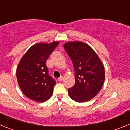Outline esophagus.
<instances>
[{
	"mask_svg": "<svg viewBox=\"0 0 130 130\" xmlns=\"http://www.w3.org/2000/svg\"><path fill=\"white\" fill-rule=\"evenodd\" d=\"M63 76H61L60 78H58V81H59V82H60V81H62V80H63Z\"/></svg>",
	"mask_w": 130,
	"mask_h": 130,
	"instance_id": "esophagus-1",
	"label": "esophagus"
}]
</instances>
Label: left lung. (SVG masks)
Instances as JSON below:
<instances>
[{"instance_id": "8db88e82", "label": "left lung", "mask_w": 130, "mask_h": 130, "mask_svg": "<svg viewBox=\"0 0 130 130\" xmlns=\"http://www.w3.org/2000/svg\"><path fill=\"white\" fill-rule=\"evenodd\" d=\"M63 46L72 60L75 72V84L68 89L69 94L78 102L89 101L102 87L105 79L104 65L94 50L86 43L69 41Z\"/></svg>"}]
</instances>
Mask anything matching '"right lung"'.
Here are the masks:
<instances>
[{"label":"right lung","instance_id":"1","mask_svg":"<svg viewBox=\"0 0 130 130\" xmlns=\"http://www.w3.org/2000/svg\"><path fill=\"white\" fill-rule=\"evenodd\" d=\"M58 44L59 41L36 43L20 60L16 71L17 82L28 99L43 102L52 96L56 81L48 74L46 61Z\"/></svg>","mask_w":130,"mask_h":130}]
</instances>
